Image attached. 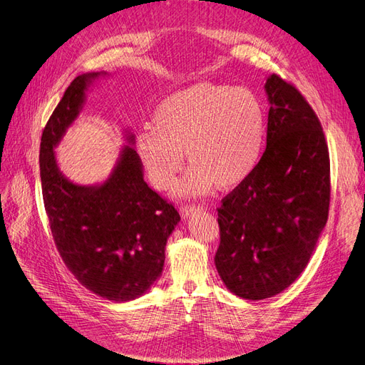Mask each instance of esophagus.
<instances>
[{"label":"esophagus","mask_w":365,"mask_h":365,"mask_svg":"<svg viewBox=\"0 0 365 365\" xmlns=\"http://www.w3.org/2000/svg\"><path fill=\"white\" fill-rule=\"evenodd\" d=\"M196 212H200V207H195V205H182L181 208H180V213H181V216L185 219V217H190V216H193Z\"/></svg>","instance_id":"34e87169"}]
</instances>
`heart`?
Returning a JSON list of instances; mask_svg holds the SVG:
<instances>
[{
    "mask_svg": "<svg viewBox=\"0 0 365 365\" xmlns=\"http://www.w3.org/2000/svg\"><path fill=\"white\" fill-rule=\"evenodd\" d=\"M264 111L248 88L200 82L169 96L155 113V126L143 128L138 153L150 182L169 189L185 163H193L176 187L182 196L207 195L213 187H236L259 163Z\"/></svg>",
    "mask_w": 365,
    "mask_h": 365,
    "instance_id": "obj_1",
    "label": "heart"
}]
</instances>
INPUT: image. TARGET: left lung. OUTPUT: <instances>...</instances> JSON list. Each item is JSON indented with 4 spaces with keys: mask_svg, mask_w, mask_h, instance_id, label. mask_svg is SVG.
<instances>
[{
    "mask_svg": "<svg viewBox=\"0 0 365 365\" xmlns=\"http://www.w3.org/2000/svg\"><path fill=\"white\" fill-rule=\"evenodd\" d=\"M267 149L217 208L215 263L227 288L263 300L292 284L329 216L330 161L323 128L295 86L271 74Z\"/></svg>",
    "mask_w": 365,
    "mask_h": 365,
    "instance_id": "obj_1",
    "label": "left lung"
}]
</instances>
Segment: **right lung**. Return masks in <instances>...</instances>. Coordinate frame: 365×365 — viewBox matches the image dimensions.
Masks as SVG:
<instances>
[{"label": "right lung", "instance_id": "right-lung-1", "mask_svg": "<svg viewBox=\"0 0 365 365\" xmlns=\"http://www.w3.org/2000/svg\"><path fill=\"white\" fill-rule=\"evenodd\" d=\"M105 76L85 73L67 88L42 132L39 169L43 205L63 263L86 289L121 303L146 294L160 279L165 244L181 217L143 178L130 130H125L128 145L103 182L81 185L61 172L54 149L79 117L86 91Z\"/></svg>", "mask_w": 365, "mask_h": 365}]
</instances>
